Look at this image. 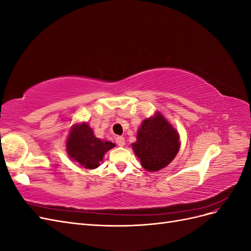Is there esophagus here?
Here are the masks:
<instances>
[{"instance_id": "obj_1", "label": "esophagus", "mask_w": 251, "mask_h": 251, "mask_svg": "<svg viewBox=\"0 0 251 251\" xmlns=\"http://www.w3.org/2000/svg\"><path fill=\"white\" fill-rule=\"evenodd\" d=\"M116 142L119 147H124L126 144V140H125V137H123V136H117L116 137Z\"/></svg>"}]
</instances>
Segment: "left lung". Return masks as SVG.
<instances>
[{
    "label": "left lung",
    "instance_id": "left-lung-1",
    "mask_svg": "<svg viewBox=\"0 0 251 251\" xmlns=\"http://www.w3.org/2000/svg\"><path fill=\"white\" fill-rule=\"evenodd\" d=\"M178 132L160 112L142 121L137 133V141L132 144L134 153L143 169L157 172L169 165L180 149Z\"/></svg>",
    "mask_w": 251,
    "mask_h": 251
}]
</instances>
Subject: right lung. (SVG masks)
Wrapping results in <instances>:
<instances>
[{
    "instance_id": "right-lung-1",
    "label": "right lung",
    "mask_w": 251,
    "mask_h": 251,
    "mask_svg": "<svg viewBox=\"0 0 251 251\" xmlns=\"http://www.w3.org/2000/svg\"><path fill=\"white\" fill-rule=\"evenodd\" d=\"M114 147L115 143L95 137L93 130L86 123L71 127L66 143L68 156L89 170L98 168L103 155Z\"/></svg>"
}]
</instances>
